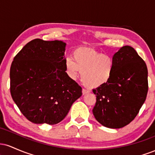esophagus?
<instances>
[{
	"label": "esophagus",
	"mask_w": 155,
	"mask_h": 155,
	"mask_svg": "<svg viewBox=\"0 0 155 155\" xmlns=\"http://www.w3.org/2000/svg\"><path fill=\"white\" fill-rule=\"evenodd\" d=\"M90 90H87V89H83L82 90V94L84 95H86V94H88V93H90Z\"/></svg>",
	"instance_id": "34e87169"
}]
</instances>
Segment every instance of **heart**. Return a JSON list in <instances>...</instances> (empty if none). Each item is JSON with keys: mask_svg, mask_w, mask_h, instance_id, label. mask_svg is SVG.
<instances>
[{"mask_svg": "<svg viewBox=\"0 0 155 155\" xmlns=\"http://www.w3.org/2000/svg\"><path fill=\"white\" fill-rule=\"evenodd\" d=\"M65 71L71 79L76 80L81 73V80L85 86L97 88L108 83L114 68L110 55L98 52L91 48L80 47L73 52V59L65 60Z\"/></svg>", "mask_w": 155, "mask_h": 155, "instance_id": "b5f03b06", "label": "heart"}]
</instances>
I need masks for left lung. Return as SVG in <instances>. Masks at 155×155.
Returning a JSON list of instances; mask_svg holds the SVG:
<instances>
[{
    "label": "left lung",
    "instance_id": "8db88e82",
    "mask_svg": "<svg viewBox=\"0 0 155 155\" xmlns=\"http://www.w3.org/2000/svg\"><path fill=\"white\" fill-rule=\"evenodd\" d=\"M114 68L108 83L93 90L96 120L112 129L123 127L134 120L148 92V70L143 59L130 46L113 56Z\"/></svg>",
    "mask_w": 155,
    "mask_h": 155
}]
</instances>
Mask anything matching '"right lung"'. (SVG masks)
Masks as SVG:
<instances>
[{
  "mask_svg": "<svg viewBox=\"0 0 155 155\" xmlns=\"http://www.w3.org/2000/svg\"><path fill=\"white\" fill-rule=\"evenodd\" d=\"M65 47L62 41L36 38L14 58L11 95L22 114L33 123H59L82 95L81 87L65 71Z\"/></svg>",
  "mask_w": 155,
  "mask_h": 155,
  "instance_id": "right-lung-1",
  "label": "right lung"
}]
</instances>
